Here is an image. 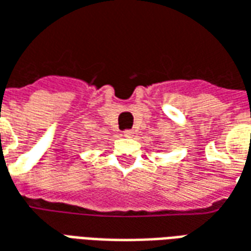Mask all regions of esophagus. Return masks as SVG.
<instances>
[{
    "label": "esophagus",
    "instance_id": "34e87169",
    "mask_svg": "<svg viewBox=\"0 0 251 251\" xmlns=\"http://www.w3.org/2000/svg\"><path fill=\"white\" fill-rule=\"evenodd\" d=\"M123 135H124L126 138H132V136H134V131H132V129H126V131L123 132Z\"/></svg>",
    "mask_w": 251,
    "mask_h": 251
}]
</instances>
